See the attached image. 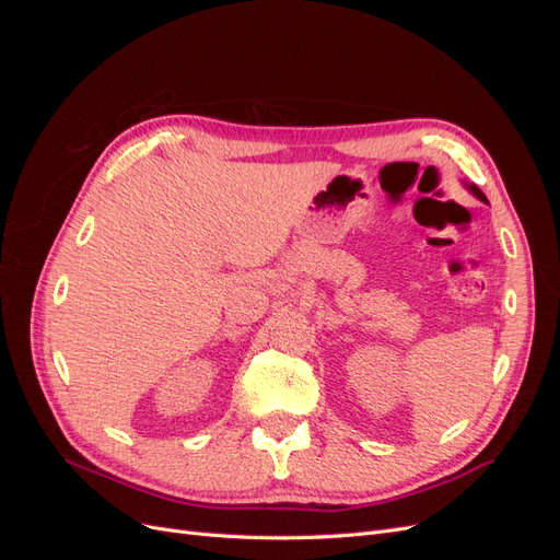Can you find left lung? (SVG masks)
Masks as SVG:
<instances>
[{"mask_svg": "<svg viewBox=\"0 0 560 560\" xmlns=\"http://www.w3.org/2000/svg\"><path fill=\"white\" fill-rule=\"evenodd\" d=\"M469 189H471V194H474V196H477V198H481V200H486L483 191L479 189V186H477V184H471V186H469Z\"/></svg>", "mask_w": 560, "mask_h": 560, "instance_id": "obj_1", "label": "left lung"}]
</instances>
